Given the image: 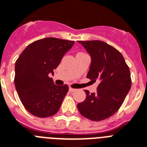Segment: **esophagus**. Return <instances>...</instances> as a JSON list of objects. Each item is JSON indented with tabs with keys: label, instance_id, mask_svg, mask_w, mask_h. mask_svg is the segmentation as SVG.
<instances>
[{
	"label": "esophagus",
	"instance_id": "esophagus-1",
	"mask_svg": "<svg viewBox=\"0 0 147 147\" xmlns=\"http://www.w3.org/2000/svg\"><path fill=\"white\" fill-rule=\"evenodd\" d=\"M76 89L75 88H69V91L70 92H74V91H76Z\"/></svg>",
	"mask_w": 147,
	"mask_h": 147
}]
</instances>
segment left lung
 <instances>
[{"instance_id":"8db88e82","label":"left lung","mask_w":147,"mask_h":147,"mask_svg":"<svg viewBox=\"0 0 147 147\" xmlns=\"http://www.w3.org/2000/svg\"><path fill=\"white\" fill-rule=\"evenodd\" d=\"M91 57L87 78L99 82L96 93L84 90L86 99L78 104L86 119L100 121L114 115L123 103L131 87L130 69L123 56L101 40H78Z\"/></svg>"}]
</instances>
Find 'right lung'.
<instances>
[{
	"label": "right lung",
	"instance_id": "add662e5",
	"mask_svg": "<svg viewBox=\"0 0 147 147\" xmlns=\"http://www.w3.org/2000/svg\"><path fill=\"white\" fill-rule=\"evenodd\" d=\"M74 40L45 38L28 45L16 59L14 83L26 110L39 118L58 112L69 86L56 85L53 74L62 58L73 46Z\"/></svg>",
	"mask_w": 147,
	"mask_h": 147
}]
</instances>
